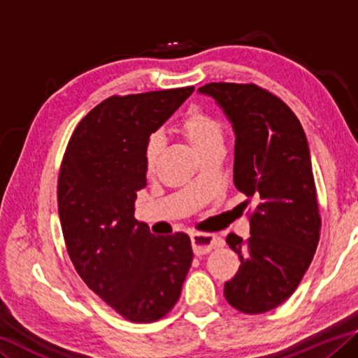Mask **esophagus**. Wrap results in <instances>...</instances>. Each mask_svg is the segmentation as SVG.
<instances>
[{
    "label": "esophagus",
    "mask_w": 358,
    "mask_h": 358,
    "mask_svg": "<svg viewBox=\"0 0 358 358\" xmlns=\"http://www.w3.org/2000/svg\"><path fill=\"white\" fill-rule=\"evenodd\" d=\"M191 243H192V250H194L197 257H202V255H207L212 252L213 248L223 245V241L213 234L196 232V234H191Z\"/></svg>",
    "instance_id": "1"
}]
</instances>
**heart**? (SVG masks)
<instances>
[{
	"instance_id": "b5f03b06",
	"label": "heart",
	"mask_w": 358,
	"mask_h": 358,
	"mask_svg": "<svg viewBox=\"0 0 358 358\" xmlns=\"http://www.w3.org/2000/svg\"><path fill=\"white\" fill-rule=\"evenodd\" d=\"M178 134L194 148L199 155L207 150L223 145V126L217 117L201 108H191L178 122ZM162 141L157 135H152L145 146V167L146 172L156 170L159 156H161Z\"/></svg>"
}]
</instances>
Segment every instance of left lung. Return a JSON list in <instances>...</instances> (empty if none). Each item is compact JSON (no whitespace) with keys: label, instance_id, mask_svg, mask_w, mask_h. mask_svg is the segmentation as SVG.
<instances>
[{"label":"left lung","instance_id":"obj_1","mask_svg":"<svg viewBox=\"0 0 358 358\" xmlns=\"http://www.w3.org/2000/svg\"><path fill=\"white\" fill-rule=\"evenodd\" d=\"M197 92L217 101L232 124L234 185L258 202L250 237H226L241 268L224 283V298L237 310L263 314L292 296L319 243L308 138L290 108L255 84L210 83Z\"/></svg>","mask_w":358,"mask_h":358}]
</instances>
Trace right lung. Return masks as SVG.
Here are the masks:
<instances>
[{
    "instance_id": "1",
    "label": "right lung",
    "mask_w": 358,
    "mask_h": 358,
    "mask_svg": "<svg viewBox=\"0 0 358 358\" xmlns=\"http://www.w3.org/2000/svg\"><path fill=\"white\" fill-rule=\"evenodd\" d=\"M194 87L110 97L79 122L59 175V217L86 285L130 322L172 310L191 268L188 234L155 236L134 218L146 186L145 146Z\"/></svg>"
}]
</instances>
